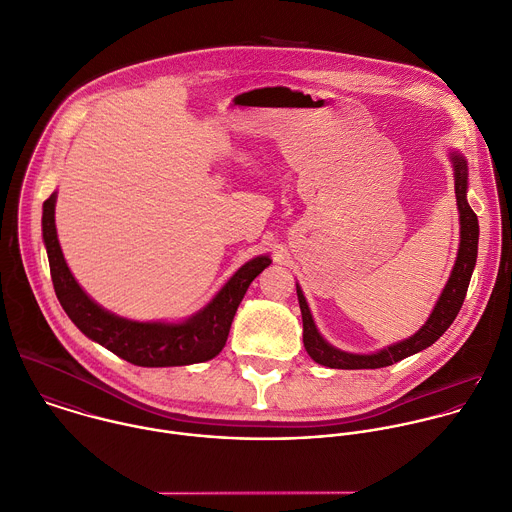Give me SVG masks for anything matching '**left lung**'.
<instances>
[{
  "instance_id": "left-lung-1",
  "label": "left lung",
  "mask_w": 512,
  "mask_h": 512,
  "mask_svg": "<svg viewBox=\"0 0 512 512\" xmlns=\"http://www.w3.org/2000/svg\"><path fill=\"white\" fill-rule=\"evenodd\" d=\"M453 163H455V193H457V205L461 213V247L457 255L455 269L449 277V283L443 289L441 299L437 301L429 321L423 325L419 333L413 337L391 345L375 355H351L343 353L335 347H331L317 331L311 311L307 307V301L303 297V291L297 285V297H299V307L303 315V343L309 353V357L325 367L331 369H381L389 367L401 359H407L427 347H431L457 319L463 301L467 297V289L471 283V275L477 263V249H479V219L471 205L467 203V161L459 155L453 153Z\"/></svg>"
}]
</instances>
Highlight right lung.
I'll use <instances>...</instances> for the list:
<instances>
[{"mask_svg":"<svg viewBox=\"0 0 512 512\" xmlns=\"http://www.w3.org/2000/svg\"><path fill=\"white\" fill-rule=\"evenodd\" d=\"M55 193L43 201V241L55 295L77 325V329L137 367H177L213 359L225 347L235 311L251 281L269 267V257H255L245 263L215 299L185 323H137L115 317L93 303L73 279L63 259L55 231Z\"/></svg>","mask_w":512,"mask_h":512,"instance_id":"1","label":"right lung"}]
</instances>
